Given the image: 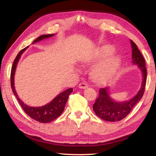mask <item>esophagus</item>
I'll use <instances>...</instances> for the list:
<instances>
[{
  "mask_svg": "<svg viewBox=\"0 0 156 156\" xmlns=\"http://www.w3.org/2000/svg\"><path fill=\"white\" fill-rule=\"evenodd\" d=\"M78 87L80 89H86L88 87V85L87 84L85 83H81L78 84Z\"/></svg>",
  "mask_w": 156,
  "mask_h": 156,
  "instance_id": "obj_1",
  "label": "esophagus"
}]
</instances>
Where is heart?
I'll return each instance as SVG.
<instances>
[{"instance_id":"obj_1","label":"heart","mask_w":156,"mask_h":156,"mask_svg":"<svg viewBox=\"0 0 156 156\" xmlns=\"http://www.w3.org/2000/svg\"><path fill=\"white\" fill-rule=\"evenodd\" d=\"M114 48L111 45H104L98 49L92 56L86 60L91 63L103 60L114 53ZM121 59L118 56H112L98 65L93 72L94 80L98 83H105L112 78L119 69Z\"/></svg>"}]
</instances>
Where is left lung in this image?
<instances>
[{
    "label": "left lung",
    "mask_w": 156,
    "mask_h": 156,
    "mask_svg": "<svg viewBox=\"0 0 156 156\" xmlns=\"http://www.w3.org/2000/svg\"><path fill=\"white\" fill-rule=\"evenodd\" d=\"M132 47L133 63L138 66L142 73V86L135 96L124 102H116L110 97L109 88L105 87L99 89V96L93 105V109L96 114L101 119L109 122H117L125 118L134 106L141 100L144 93L147 82V69L145 60L138 46L131 40Z\"/></svg>",
    "instance_id": "1"
}]
</instances>
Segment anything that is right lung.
Returning a JSON list of instances; mask_svg holds the SVG:
<instances>
[{"label":"right lung","mask_w":156,"mask_h":156,"mask_svg":"<svg viewBox=\"0 0 156 156\" xmlns=\"http://www.w3.org/2000/svg\"><path fill=\"white\" fill-rule=\"evenodd\" d=\"M55 34H45V35H42L37 38L35 41H34L32 43H37V42L41 41L43 39L48 38L54 36ZM28 47H25L23 49L18 53V55L16 57L14 62H13V65L11 70V87L12 89L14 94L16 97L18 102H19L21 107L24 110V112L27 113V114L30 116L32 119L38 121L39 122L42 123H47L50 122L56 119L58 117L61 115V113L63 112L65 109V105L67 103L68 97L69 95L72 93L73 89L69 88L62 91V93L58 95V96L52 100L49 103L47 104L44 106L38 107H30L25 104L22 100H21L19 97H18L16 91L15 90L14 87V75H15V71L16 69V66L18 64V60H19L20 56L23 54L26 49Z\"/></svg>","instance_id":"right-lung-1"}]
</instances>
